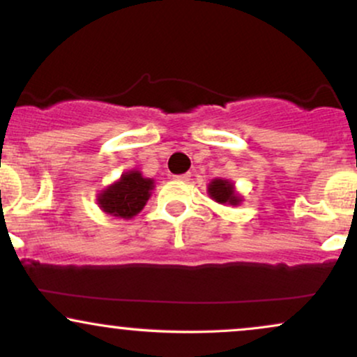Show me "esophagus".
I'll return each mask as SVG.
<instances>
[{
  "label": "esophagus",
  "instance_id": "34e87169",
  "mask_svg": "<svg viewBox=\"0 0 357 357\" xmlns=\"http://www.w3.org/2000/svg\"><path fill=\"white\" fill-rule=\"evenodd\" d=\"M190 178H191L190 173H184V174L176 176V179H178V181H190Z\"/></svg>",
  "mask_w": 357,
  "mask_h": 357
}]
</instances>
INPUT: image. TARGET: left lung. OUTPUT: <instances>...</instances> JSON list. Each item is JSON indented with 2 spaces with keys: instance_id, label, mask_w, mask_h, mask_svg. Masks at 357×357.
<instances>
[{
  "instance_id": "8db88e82",
  "label": "left lung",
  "mask_w": 357,
  "mask_h": 357,
  "mask_svg": "<svg viewBox=\"0 0 357 357\" xmlns=\"http://www.w3.org/2000/svg\"><path fill=\"white\" fill-rule=\"evenodd\" d=\"M208 192L214 201H218V203H221V204L229 203V204L236 206L239 203V197L234 195L233 184H231L229 181H226V179H214V181L209 184Z\"/></svg>"
}]
</instances>
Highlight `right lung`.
Returning a JSON list of instances; mask_svg holds the SVG:
<instances>
[{
    "mask_svg": "<svg viewBox=\"0 0 357 357\" xmlns=\"http://www.w3.org/2000/svg\"><path fill=\"white\" fill-rule=\"evenodd\" d=\"M151 190L153 179L143 178L139 171H130L100 195L98 201L108 214L118 218H132L144 208Z\"/></svg>",
    "mask_w": 357,
    "mask_h": 357,
    "instance_id": "right-lung-1",
    "label": "right lung"
}]
</instances>
